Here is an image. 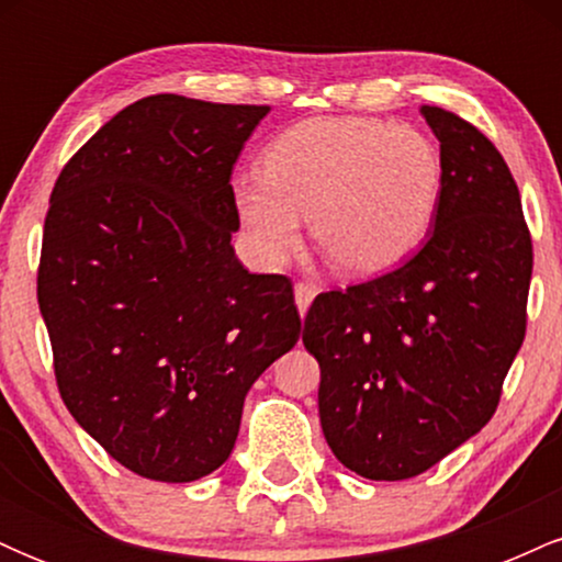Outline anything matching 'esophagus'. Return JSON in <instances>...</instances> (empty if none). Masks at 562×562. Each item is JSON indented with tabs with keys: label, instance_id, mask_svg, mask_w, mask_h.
<instances>
[{
	"label": "esophagus",
	"instance_id": "obj_1",
	"mask_svg": "<svg viewBox=\"0 0 562 562\" xmlns=\"http://www.w3.org/2000/svg\"><path fill=\"white\" fill-rule=\"evenodd\" d=\"M314 295H317V288H314L312 282H306V280L295 282V306H299L301 314L308 312V306H312Z\"/></svg>",
	"mask_w": 562,
	"mask_h": 562
}]
</instances>
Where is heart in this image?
I'll return each mask as SVG.
<instances>
[{
  "label": "heart",
  "instance_id": "heart-1",
  "mask_svg": "<svg viewBox=\"0 0 562 562\" xmlns=\"http://www.w3.org/2000/svg\"><path fill=\"white\" fill-rule=\"evenodd\" d=\"M263 173L232 182L250 248L274 267L301 240V218L346 274L396 267L428 237L441 200L436 142L383 119H308L263 150Z\"/></svg>",
  "mask_w": 562,
  "mask_h": 562
}]
</instances>
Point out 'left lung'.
<instances>
[{"instance_id": "obj_1", "label": "left lung", "mask_w": 562, "mask_h": 562, "mask_svg": "<svg viewBox=\"0 0 562 562\" xmlns=\"http://www.w3.org/2000/svg\"><path fill=\"white\" fill-rule=\"evenodd\" d=\"M443 184L425 245L391 272L327 290L303 319L333 454L370 481L415 479L492 420L528 325L533 245L486 134L425 105Z\"/></svg>"}]
</instances>
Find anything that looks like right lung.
Instances as JSON below:
<instances>
[{"mask_svg": "<svg viewBox=\"0 0 562 562\" xmlns=\"http://www.w3.org/2000/svg\"><path fill=\"white\" fill-rule=\"evenodd\" d=\"M269 105L153 94L63 166L36 299L57 391L115 462L150 481L214 473L245 393L301 335L293 282L250 274L232 166Z\"/></svg>", "mask_w": 562, "mask_h": 562, "instance_id": "1", "label": "right lung"}]
</instances>
